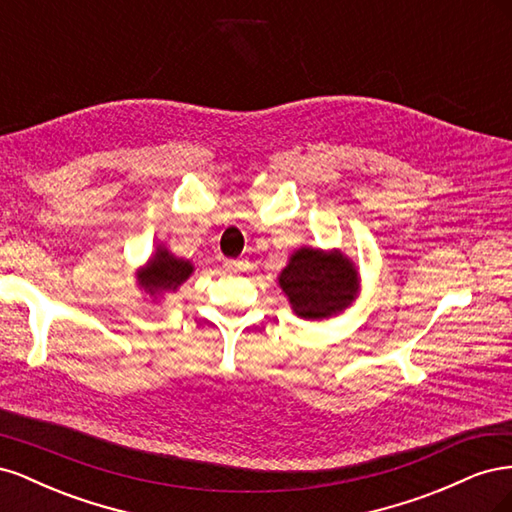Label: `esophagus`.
Listing matches in <instances>:
<instances>
[{"instance_id": "obj_1", "label": "esophagus", "mask_w": 512, "mask_h": 512, "mask_svg": "<svg viewBox=\"0 0 512 512\" xmlns=\"http://www.w3.org/2000/svg\"><path fill=\"white\" fill-rule=\"evenodd\" d=\"M224 269L228 273H239L247 269V262L245 260H224Z\"/></svg>"}]
</instances>
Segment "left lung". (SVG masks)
<instances>
[{"label":"left lung","instance_id":"left-lung-1","mask_svg":"<svg viewBox=\"0 0 512 512\" xmlns=\"http://www.w3.org/2000/svg\"><path fill=\"white\" fill-rule=\"evenodd\" d=\"M280 286L294 314L305 320H322L344 312L354 301L359 273L344 254L301 247L280 273Z\"/></svg>","mask_w":512,"mask_h":512}]
</instances>
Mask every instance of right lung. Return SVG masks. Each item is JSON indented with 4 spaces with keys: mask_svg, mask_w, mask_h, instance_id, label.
Masks as SVG:
<instances>
[{
    "mask_svg": "<svg viewBox=\"0 0 512 512\" xmlns=\"http://www.w3.org/2000/svg\"><path fill=\"white\" fill-rule=\"evenodd\" d=\"M192 271L194 267L190 260L175 258L166 247H158L156 256L147 262V269L138 275V282L151 297H158L166 290H177V286L188 280Z\"/></svg>",
    "mask_w": 512,
    "mask_h": 512,
    "instance_id": "obj_1",
    "label": "right lung"
}]
</instances>
